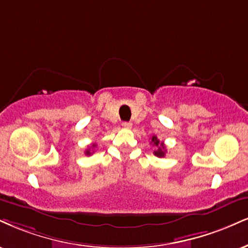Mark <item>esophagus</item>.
<instances>
[{"label":"esophagus","mask_w":248,"mask_h":248,"mask_svg":"<svg viewBox=\"0 0 248 248\" xmlns=\"http://www.w3.org/2000/svg\"><path fill=\"white\" fill-rule=\"evenodd\" d=\"M132 126H133L132 122H127V121L122 122V127H124V128H127V129H129V128H132Z\"/></svg>","instance_id":"esophagus-1"}]
</instances>
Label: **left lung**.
Returning a JSON list of instances; mask_svg holds the SVG:
<instances>
[{
    "label": "left lung",
    "mask_w": 248,
    "mask_h": 248,
    "mask_svg": "<svg viewBox=\"0 0 248 248\" xmlns=\"http://www.w3.org/2000/svg\"><path fill=\"white\" fill-rule=\"evenodd\" d=\"M151 143H153L154 147H156V150L154 151V154L156 155L157 157H164L166 154V148L164 145L163 142H160L159 140L157 139V136L151 137Z\"/></svg>",
    "instance_id": "left-lung-1"
}]
</instances>
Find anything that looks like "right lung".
I'll list each match as a JSON object with an SVG mask.
<instances>
[{
    "label": "right lung",
    "mask_w": 248,
    "mask_h": 248,
    "mask_svg": "<svg viewBox=\"0 0 248 248\" xmlns=\"http://www.w3.org/2000/svg\"><path fill=\"white\" fill-rule=\"evenodd\" d=\"M92 148H95V143H94V144H92ZM91 154H92L91 148H90V149H88V150H85V155H88V156H90Z\"/></svg>",
    "instance_id": "obj_1"
}]
</instances>
